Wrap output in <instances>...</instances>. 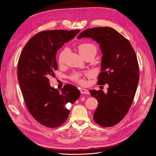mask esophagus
Listing matches in <instances>:
<instances>
[{
    "label": "esophagus",
    "mask_w": 156,
    "mask_h": 156,
    "mask_svg": "<svg viewBox=\"0 0 156 156\" xmlns=\"http://www.w3.org/2000/svg\"><path fill=\"white\" fill-rule=\"evenodd\" d=\"M80 93H81V94H88L89 93V91H88V90H86V89H84V88H81L80 89Z\"/></svg>",
    "instance_id": "esophagus-1"
}]
</instances>
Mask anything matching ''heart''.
<instances>
[{
  "instance_id": "heart-1",
  "label": "heart",
  "mask_w": 156,
  "mask_h": 156,
  "mask_svg": "<svg viewBox=\"0 0 156 156\" xmlns=\"http://www.w3.org/2000/svg\"><path fill=\"white\" fill-rule=\"evenodd\" d=\"M78 51L80 53V54L84 57H86L87 56L90 55H95L97 53L98 49L95 44L91 43V42H83L80 44L78 46ZM69 51V49L68 48H63L61 52L59 54L58 58V62L60 64L62 63L66 56L68 54ZM72 79L80 84H84L85 83V81L82 76V75L80 73H75L72 76Z\"/></svg>"
}]
</instances>
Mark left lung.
<instances>
[{"instance_id":"left-lung-1","label":"left lung","mask_w":156,"mask_h":156,"mask_svg":"<svg viewBox=\"0 0 156 156\" xmlns=\"http://www.w3.org/2000/svg\"><path fill=\"white\" fill-rule=\"evenodd\" d=\"M91 38L99 44L102 54L98 84L107 83V93L90 90L98 105L93 119L99 125L111 127L124 119L133 103L140 76L135 52L130 42L110 27H96L81 32L78 39Z\"/></svg>"}]
</instances>
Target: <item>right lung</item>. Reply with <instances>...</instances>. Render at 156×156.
<instances>
[{
	"instance_id": "obj_1",
	"label": "right lung",
	"mask_w": 156,
	"mask_h": 156,
	"mask_svg": "<svg viewBox=\"0 0 156 156\" xmlns=\"http://www.w3.org/2000/svg\"><path fill=\"white\" fill-rule=\"evenodd\" d=\"M79 32L41 31L28 41L20 56L18 80L25 104L33 117L45 126L62 125L70 114L66 104H73L80 96L76 86L66 84L60 91L51 86L49 80L57 70V51Z\"/></svg>"
}]
</instances>
